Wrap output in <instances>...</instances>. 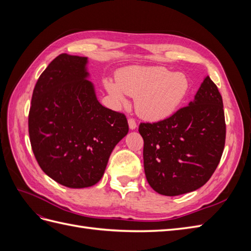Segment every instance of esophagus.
Instances as JSON below:
<instances>
[{"label": "esophagus", "mask_w": 251, "mask_h": 251, "mask_svg": "<svg viewBox=\"0 0 251 251\" xmlns=\"http://www.w3.org/2000/svg\"><path fill=\"white\" fill-rule=\"evenodd\" d=\"M127 124H128V127H130V130H135L136 126H137V125H136L135 120L133 118H130L127 120Z\"/></svg>", "instance_id": "esophagus-1"}]
</instances>
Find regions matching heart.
Instances as JSON below:
<instances>
[{
	"instance_id": "1",
	"label": "heart",
	"mask_w": 251,
	"mask_h": 251,
	"mask_svg": "<svg viewBox=\"0 0 251 251\" xmlns=\"http://www.w3.org/2000/svg\"><path fill=\"white\" fill-rule=\"evenodd\" d=\"M104 88L117 104L126 102V94L136 96V110L140 116L162 120L184 101L189 79L184 73L164 67L130 66L117 73L116 81L105 79Z\"/></svg>"
}]
</instances>
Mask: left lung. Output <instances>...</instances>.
Returning a JSON list of instances; mask_svg holds the SVG:
<instances>
[{
  "mask_svg": "<svg viewBox=\"0 0 251 251\" xmlns=\"http://www.w3.org/2000/svg\"><path fill=\"white\" fill-rule=\"evenodd\" d=\"M144 173L151 187L179 196L203 186L216 171L225 144L223 100L205 76L194 100L169 118L140 124Z\"/></svg>",
  "mask_w": 251,
  "mask_h": 251,
  "instance_id": "8db88e82",
  "label": "left lung"
}]
</instances>
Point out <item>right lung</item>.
<instances>
[{"instance_id":"obj_1","label":"right lung","mask_w":251,"mask_h":251,"mask_svg":"<svg viewBox=\"0 0 251 251\" xmlns=\"http://www.w3.org/2000/svg\"><path fill=\"white\" fill-rule=\"evenodd\" d=\"M88 57H55L41 74L29 112V136L44 173L70 188L95 185L128 132L124 114L98 101Z\"/></svg>"}]
</instances>
